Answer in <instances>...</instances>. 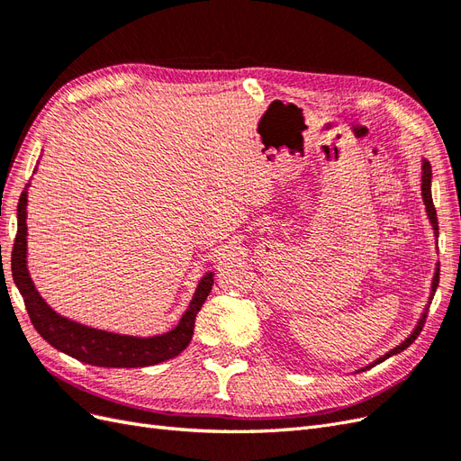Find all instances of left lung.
I'll return each instance as SVG.
<instances>
[{
	"label": "left lung",
	"instance_id": "left-lung-1",
	"mask_svg": "<svg viewBox=\"0 0 461 461\" xmlns=\"http://www.w3.org/2000/svg\"><path fill=\"white\" fill-rule=\"evenodd\" d=\"M430 178H432L430 163H429L427 159H421V196H423V203H425L427 219H429L430 227H432V232H435V239H437V236H438V219H437V209H435V203H432V196H430ZM438 275H440V267H438V263H437V267H435V275H432V283H430V294H429V302H427V305H425V310H423L421 317L417 319V325H415V327H413V330L408 334V339H403V340H402V342H400L396 348H393V350L386 352V354H384V356H381V357H376L375 361H371L369 366H366V367L357 369L356 373L367 371V369L375 367L376 364H383L384 359L393 357V356H396V354H400V352L406 350V348H408L410 344H413V340H415L417 337H420V332H421V329H423V323H425V319H427V312H429L430 300H432V296H435L437 286H438Z\"/></svg>",
	"mask_w": 461,
	"mask_h": 461
}]
</instances>
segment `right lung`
Masks as SVG:
<instances>
[{"mask_svg":"<svg viewBox=\"0 0 461 461\" xmlns=\"http://www.w3.org/2000/svg\"><path fill=\"white\" fill-rule=\"evenodd\" d=\"M38 169V167H36ZM34 169V173H36ZM29 186L23 190L17 205V236L11 254V271L26 312L31 315L40 337L59 352L71 356L85 364L97 367H148L178 356L190 344L194 334V321L207 300L213 286V273L207 271L196 286V292L180 317L176 327L156 337H131V334L109 332L77 323L51 310V305L40 296L29 267H26V203H29Z\"/></svg>","mask_w":461,"mask_h":461,"instance_id":"1","label":"right lung"}]
</instances>
